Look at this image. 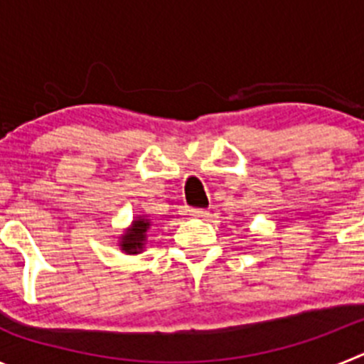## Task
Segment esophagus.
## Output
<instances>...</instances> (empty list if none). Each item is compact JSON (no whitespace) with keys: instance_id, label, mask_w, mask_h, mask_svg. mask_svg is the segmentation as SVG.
<instances>
[{"instance_id":"esophagus-1","label":"esophagus","mask_w":364,"mask_h":364,"mask_svg":"<svg viewBox=\"0 0 364 364\" xmlns=\"http://www.w3.org/2000/svg\"><path fill=\"white\" fill-rule=\"evenodd\" d=\"M186 213L193 215V217H208V215H210V211H208V210H193V208H189Z\"/></svg>"}]
</instances>
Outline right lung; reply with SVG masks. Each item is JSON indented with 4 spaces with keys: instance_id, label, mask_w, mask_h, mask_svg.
Returning a JSON list of instances; mask_svg holds the SVG:
<instances>
[{
    "instance_id": "1",
    "label": "right lung",
    "mask_w": 364,
    "mask_h": 364,
    "mask_svg": "<svg viewBox=\"0 0 364 364\" xmlns=\"http://www.w3.org/2000/svg\"><path fill=\"white\" fill-rule=\"evenodd\" d=\"M151 228V220H147L146 217H136L133 220L127 231L120 237V247L122 252H125L127 255H136L144 250L147 239V230Z\"/></svg>"
}]
</instances>
